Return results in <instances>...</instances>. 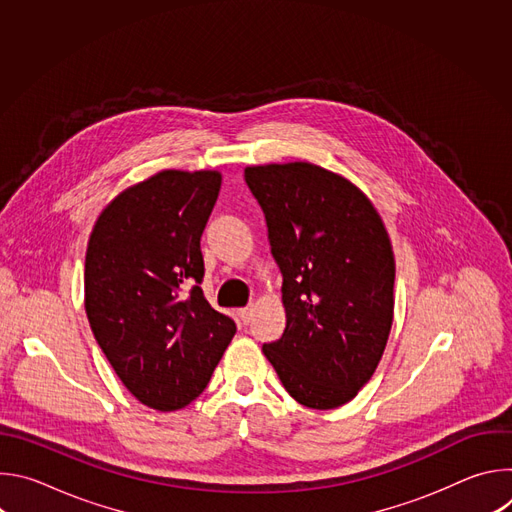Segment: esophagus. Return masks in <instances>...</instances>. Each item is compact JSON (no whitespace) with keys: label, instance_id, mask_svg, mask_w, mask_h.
I'll list each match as a JSON object with an SVG mask.
<instances>
[{"label":"esophagus","instance_id":"1","mask_svg":"<svg viewBox=\"0 0 512 512\" xmlns=\"http://www.w3.org/2000/svg\"><path fill=\"white\" fill-rule=\"evenodd\" d=\"M251 318H253V308H251V306H247V308H241V310H239V320H241L243 324H249V322H251Z\"/></svg>","mask_w":512,"mask_h":512}]
</instances>
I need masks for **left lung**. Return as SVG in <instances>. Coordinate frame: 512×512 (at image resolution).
<instances>
[{
    "label": "left lung",
    "mask_w": 512,
    "mask_h": 512,
    "mask_svg": "<svg viewBox=\"0 0 512 512\" xmlns=\"http://www.w3.org/2000/svg\"><path fill=\"white\" fill-rule=\"evenodd\" d=\"M283 275L285 330L263 354L285 391L334 409L369 383L393 324L395 257L352 182L308 162L245 168Z\"/></svg>",
    "instance_id": "1"
}]
</instances>
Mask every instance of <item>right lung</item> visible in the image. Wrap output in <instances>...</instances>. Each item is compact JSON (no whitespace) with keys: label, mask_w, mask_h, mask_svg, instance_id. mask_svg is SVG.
<instances>
[{"label":"right lung","mask_w":512,"mask_h":512,"mask_svg":"<svg viewBox=\"0 0 512 512\" xmlns=\"http://www.w3.org/2000/svg\"><path fill=\"white\" fill-rule=\"evenodd\" d=\"M212 170H164L123 190L97 218L85 310L127 391L158 411L192 403L237 326L202 294L200 237L221 190Z\"/></svg>","instance_id":"obj_1"}]
</instances>
